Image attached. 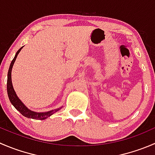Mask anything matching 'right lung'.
Listing matches in <instances>:
<instances>
[{"label": "right lung", "mask_w": 155, "mask_h": 155, "mask_svg": "<svg viewBox=\"0 0 155 155\" xmlns=\"http://www.w3.org/2000/svg\"><path fill=\"white\" fill-rule=\"evenodd\" d=\"M21 48H22V47L20 48L18 50V51L16 52L15 57H14V58L12 59V62H11L10 68H9V70H8V75H7V94H8L9 99H10L11 104L14 106V107H15V109H16L21 114V115H24V116L26 117V118H33V119L44 120L46 119V118H47L48 117L51 116V115H52V114H54V112L60 110L61 108L54 109V110H51L49 111V112H33V111L30 110V109H28V108L22 104V102L18 99L16 94H15V91H14L13 87H12V80H11V72H12V66H13L14 62H15L17 55H18V54L19 53V51H21Z\"/></svg>", "instance_id": "right-lung-1"}]
</instances>
